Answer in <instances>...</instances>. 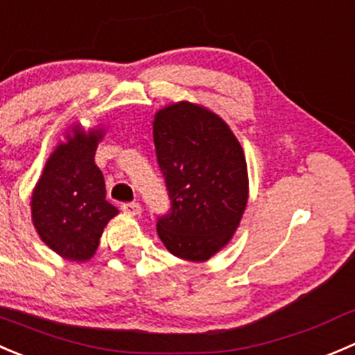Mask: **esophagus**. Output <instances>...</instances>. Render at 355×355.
Returning <instances> with one entry per match:
<instances>
[{
    "mask_svg": "<svg viewBox=\"0 0 355 355\" xmlns=\"http://www.w3.org/2000/svg\"><path fill=\"white\" fill-rule=\"evenodd\" d=\"M121 207L125 214H129V216H139V214H141V205H139L138 202H125L122 203Z\"/></svg>",
    "mask_w": 355,
    "mask_h": 355,
    "instance_id": "obj_1",
    "label": "esophagus"
}]
</instances>
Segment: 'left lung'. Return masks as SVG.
Wrapping results in <instances>:
<instances>
[{"label": "left lung", "mask_w": 355, "mask_h": 355, "mask_svg": "<svg viewBox=\"0 0 355 355\" xmlns=\"http://www.w3.org/2000/svg\"><path fill=\"white\" fill-rule=\"evenodd\" d=\"M153 143L171 200L157 233L176 257L209 261L233 238L247 207L241 145L219 115L189 101L157 112Z\"/></svg>", "instance_id": "obj_1"}]
</instances>
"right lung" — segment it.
Returning <instances> with one entry per match:
<instances>
[{
	"label": "right lung",
	"instance_id": "1",
	"mask_svg": "<svg viewBox=\"0 0 355 355\" xmlns=\"http://www.w3.org/2000/svg\"><path fill=\"white\" fill-rule=\"evenodd\" d=\"M58 145L33 193V223L41 240L73 262L91 259L101 233L119 210L105 200V179L94 164L103 129L86 135L79 125Z\"/></svg>",
	"mask_w": 355,
	"mask_h": 355
}]
</instances>
